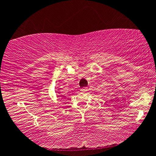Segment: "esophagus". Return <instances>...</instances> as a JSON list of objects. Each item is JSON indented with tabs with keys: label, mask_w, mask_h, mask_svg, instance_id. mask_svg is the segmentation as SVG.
<instances>
[{
	"label": "esophagus",
	"mask_w": 156,
	"mask_h": 156,
	"mask_svg": "<svg viewBox=\"0 0 156 156\" xmlns=\"http://www.w3.org/2000/svg\"><path fill=\"white\" fill-rule=\"evenodd\" d=\"M87 90H88V89H87V87H83V88L81 89V91L83 92V93H85V92L87 91Z\"/></svg>",
	"instance_id": "esophagus-1"
}]
</instances>
